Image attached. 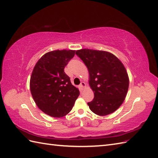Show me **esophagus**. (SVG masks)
<instances>
[{
	"label": "esophagus",
	"instance_id": "esophagus-1",
	"mask_svg": "<svg viewBox=\"0 0 158 158\" xmlns=\"http://www.w3.org/2000/svg\"><path fill=\"white\" fill-rule=\"evenodd\" d=\"M80 88H81V89H83V88H85V82H83V81H82L81 83V84H80Z\"/></svg>",
	"mask_w": 158,
	"mask_h": 158
}]
</instances>
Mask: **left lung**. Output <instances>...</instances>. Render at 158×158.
<instances>
[{
    "label": "left lung",
    "instance_id": "8db88e82",
    "mask_svg": "<svg viewBox=\"0 0 158 158\" xmlns=\"http://www.w3.org/2000/svg\"><path fill=\"white\" fill-rule=\"evenodd\" d=\"M76 54L86 65L89 84L94 92L90 110L100 116L109 115L119 108L125 99L129 78L125 67L112 53L89 49L77 50Z\"/></svg>",
    "mask_w": 158,
    "mask_h": 158
}]
</instances>
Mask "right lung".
I'll return each instance as SVG.
<instances>
[{
  "label": "right lung",
  "mask_w": 158,
  "mask_h": 158,
  "mask_svg": "<svg viewBox=\"0 0 158 158\" xmlns=\"http://www.w3.org/2000/svg\"><path fill=\"white\" fill-rule=\"evenodd\" d=\"M75 53V50L66 49L46 53L32 70L30 81L32 98L39 108L49 116L67 115L80 94L64 70Z\"/></svg>",
  "instance_id": "1"
}]
</instances>
